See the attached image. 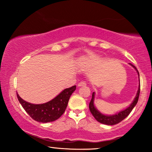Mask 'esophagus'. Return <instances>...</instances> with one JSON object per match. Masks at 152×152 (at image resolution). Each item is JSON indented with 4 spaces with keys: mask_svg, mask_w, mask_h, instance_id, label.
Returning a JSON list of instances; mask_svg holds the SVG:
<instances>
[{
    "mask_svg": "<svg viewBox=\"0 0 152 152\" xmlns=\"http://www.w3.org/2000/svg\"><path fill=\"white\" fill-rule=\"evenodd\" d=\"M86 86V83L85 82H80L79 84H77L78 87H81V86Z\"/></svg>",
    "mask_w": 152,
    "mask_h": 152,
    "instance_id": "1",
    "label": "esophagus"
}]
</instances>
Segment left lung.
<instances>
[{
  "label": "left lung",
  "mask_w": 152,
  "mask_h": 152,
  "mask_svg": "<svg viewBox=\"0 0 152 152\" xmlns=\"http://www.w3.org/2000/svg\"><path fill=\"white\" fill-rule=\"evenodd\" d=\"M131 66H133V68H134L136 70L138 74V77H139V72L138 70L136 69V68L135 67L134 65H132V64H129ZM139 81H140V78H139ZM140 84H139L138 86V92H137V94L136 95V97H135L133 102L131 104L129 107H128L126 109L122 110V111L118 112V113L114 114V115H104L102 113H100L98 110H97L96 108H95L94 105V99H95V93H93L92 95V99L89 103V109H90L91 113H92V115L94 116L95 120L97 121H98L100 123L107 124V125H114V124H116L119 123L123 120L124 118L127 117V116L129 115L131 111H132V109H134L135 106L136 105L137 102H138V98H139V95H140Z\"/></svg>",
  "instance_id": "left-lung-1"
}]
</instances>
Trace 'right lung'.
<instances>
[{"label":"right lung","instance_id":"1","mask_svg":"<svg viewBox=\"0 0 152 152\" xmlns=\"http://www.w3.org/2000/svg\"><path fill=\"white\" fill-rule=\"evenodd\" d=\"M76 90V86L64 89L57 97L46 103L34 104L25 101L17 93L18 101L29 115L37 122L46 123L57 120L65 111L70 95Z\"/></svg>","mask_w":152,"mask_h":152}]
</instances>
